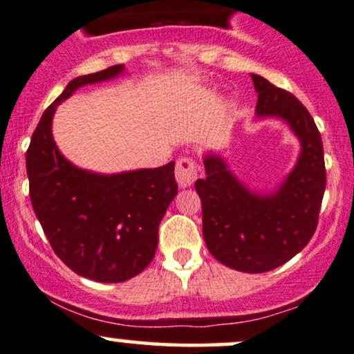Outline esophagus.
Wrapping results in <instances>:
<instances>
[{
	"label": "esophagus",
	"mask_w": 354,
	"mask_h": 354,
	"mask_svg": "<svg viewBox=\"0 0 354 354\" xmlns=\"http://www.w3.org/2000/svg\"><path fill=\"white\" fill-rule=\"evenodd\" d=\"M176 180L182 189L190 187L197 180V164H195V160L190 159V157H184V159L177 162Z\"/></svg>",
	"instance_id": "1"
}]
</instances>
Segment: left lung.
Segmentation results:
<instances>
[{"instance_id": "left-lung-1", "label": "left lung", "mask_w": 354, "mask_h": 354, "mask_svg": "<svg viewBox=\"0 0 354 354\" xmlns=\"http://www.w3.org/2000/svg\"><path fill=\"white\" fill-rule=\"evenodd\" d=\"M257 120H283L300 140L292 172L273 192L250 190L220 153L203 156L205 177L195 182L202 201V232L212 255L228 268L265 273L306 247L317 230L326 187L323 142L306 107L288 91L252 74Z\"/></svg>"}]
</instances>
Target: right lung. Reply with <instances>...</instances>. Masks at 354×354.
<instances>
[{
    "mask_svg": "<svg viewBox=\"0 0 354 354\" xmlns=\"http://www.w3.org/2000/svg\"><path fill=\"white\" fill-rule=\"evenodd\" d=\"M124 71L118 64L73 79L43 112L26 152L29 197L54 253L74 273L101 283L126 281L151 263L160 220L177 195L174 160L107 176L76 167L54 142L57 106L79 87Z\"/></svg>",
    "mask_w": 354,
    "mask_h": 354,
    "instance_id": "obj_1",
    "label": "right lung"
}]
</instances>
